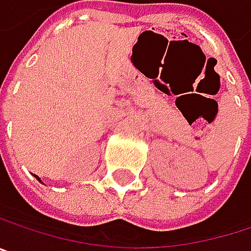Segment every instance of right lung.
<instances>
[{"label":"right lung","instance_id":"right-lung-1","mask_svg":"<svg viewBox=\"0 0 251 251\" xmlns=\"http://www.w3.org/2000/svg\"><path fill=\"white\" fill-rule=\"evenodd\" d=\"M35 178H36V179H38V181H39V182H42V181H41V178H39V176H36V175H35ZM42 184H44V182H42Z\"/></svg>","mask_w":251,"mask_h":251}]
</instances>
